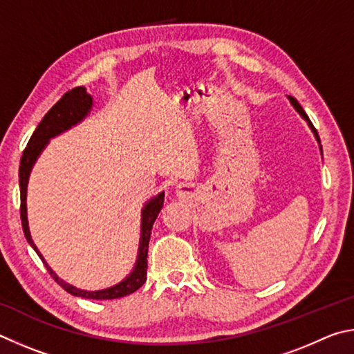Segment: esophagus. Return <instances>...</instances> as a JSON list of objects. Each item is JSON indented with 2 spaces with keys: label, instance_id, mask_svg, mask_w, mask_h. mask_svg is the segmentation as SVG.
<instances>
[{
  "label": "esophagus",
  "instance_id": "34e87169",
  "mask_svg": "<svg viewBox=\"0 0 354 354\" xmlns=\"http://www.w3.org/2000/svg\"><path fill=\"white\" fill-rule=\"evenodd\" d=\"M176 193L178 197H188L191 193H193V185L189 183H178L176 188Z\"/></svg>",
  "mask_w": 354,
  "mask_h": 354
}]
</instances>
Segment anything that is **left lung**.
<instances>
[{
    "label": "left lung",
    "mask_w": 354,
    "mask_h": 354,
    "mask_svg": "<svg viewBox=\"0 0 354 354\" xmlns=\"http://www.w3.org/2000/svg\"><path fill=\"white\" fill-rule=\"evenodd\" d=\"M288 99H289V102L290 104H292V107L295 109V111H297V113H299L301 118H303V120H305L306 122H308V126H309V129H311V132L314 133V136H315V140H317V142H319V147H320V152H322V145H320V138H319V135H317V130H315L314 129V126H313V122L311 121H309V118H308V115L305 113V110H303L301 109V105L299 104V102H297V99L295 97H292V96H288Z\"/></svg>",
    "instance_id": "8db88e82"
}]
</instances>
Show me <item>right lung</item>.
<instances>
[{
	"label": "right lung",
	"instance_id": "1",
	"mask_svg": "<svg viewBox=\"0 0 354 354\" xmlns=\"http://www.w3.org/2000/svg\"><path fill=\"white\" fill-rule=\"evenodd\" d=\"M93 109V96L86 93L85 86H77V88H73L71 91L65 93L62 96L60 101L54 105V107L48 111V113L43 116L39 126L34 130L32 136L28 142L26 149H24L23 157L20 161V193H21V225L24 236H26L28 243L30 247L37 252V255L45 263L46 269L49 274L57 281L62 288H64L66 292H70L74 297H82V299H90V300H113V299H121V297H126L129 294L138 290L142 284L146 281L147 275V247H149V239H151V232L152 225L160 209L163 208L165 202V193L161 191L157 196H153L151 201L145 203V207L141 209V234H140V245H138V255H136L135 266L130 274L124 278L122 281L118 284H113L107 289L101 290H85V289H77L74 288L73 284L65 283L59 275L49 268L45 258L41 257L40 250L37 249L34 244L32 238H30L29 232V224H28V208H26V196H28V183H29V176L30 171L35 165L37 158L40 157V153L45 151L48 142L54 136L66 132L71 127L77 126L79 122H82Z\"/></svg>",
	"mask_w": 354,
	"mask_h": 354
}]
</instances>
